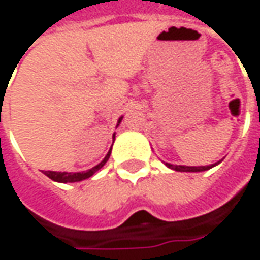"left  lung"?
I'll use <instances>...</instances> for the list:
<instances>
[{
  "label": "left lung",
  "mask_w": 260,
  "mask_h": 260,
  "mask_svg": "<svg viewBox=\"0 0 260 260\" xmlns=\"http://www.w3.org/2000/svg\"><path fill=\"white\" fill-rule=\"evenodd\" d=\"M221 161H218V162H215V164H211V166H198V167H189V166H175V164H170V162H164V164H166L168 168L175 170V171H181V173H201V171H207V170H209V168L215 167V166H218Z\"/></svg>",
  "instance_id": "8db88e82"
}]
</instances>
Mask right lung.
I'll list each match as a JSON object with an SVG mask.
<instances>
[{"instance_id":"add662e5","label":"right lung","mask_w":260,"mask_h":260,"mask_svg":"<svg viewBox=\"0 0 260 260\" xmlns=\"http://www.w3.org/2000/svg\"><path fill=\"white\" fill-rule=\"evenodd\" d=\"M121 120H123V116L120 117L119 121H117V126H119L120 123H121ZM114 137H116V134H113V141H114ZM110 154H112V148L109 150V153L106 154V157L103 158V160L100 161L98 166H94L93 168H90V170H87V171H82V173H66V171H63V173H60V171H45L44 174L46 175V177H49L51 180H53V181L56 182H63V184H66V182H78V181H83V180H86V178H89V177H92L96 171H99L100 168L103 167L105 164L107 162V160H109V157H110Z\"/></svg>"}]
</instances>
